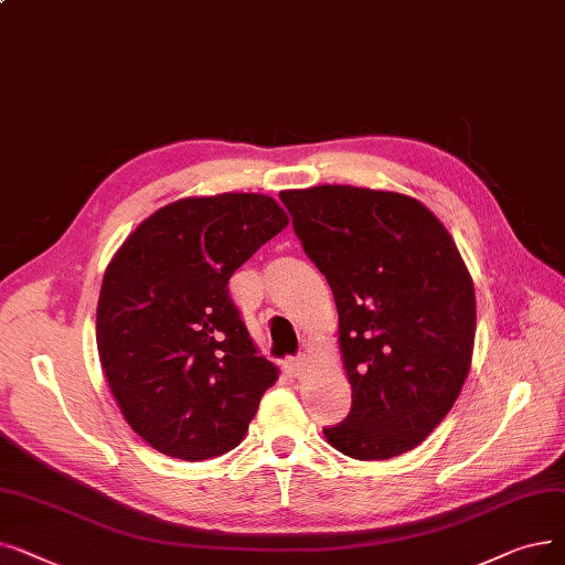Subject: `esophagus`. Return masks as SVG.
I'll return each mask as SVG.
<instances>
[{
  "mask_svg": "<svg viewBox=\"0 0 565 565\" xmlns=\"http://www.w3.org/2000/svg\"><path fill=\"white\" fill-rule=\"evenodd\" d=\"M286 372H288L290 376L300 379V376L307 372V358H305V355H298V358L286 360Z\"/></svg>",
  "mask_w": 565,
  "mask_h": 565,
  "instance_id": "1",
  "label": "esophagus"
}]
</instances>
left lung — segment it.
<instances>
[{
	"label": "left lung",
	"instance_id": "left-lung-1",
	"mask_svg": "<svg viewBox=\"0 0 565 565\" xmlns=\"http://www.w3.org/2000/svg\"><path fill=\"white\" fill-rule=\"evenodd\" d=\"M339 311L353 390L347 420L323 429L353 459L413 450L469 376L476 290L446 226L411 195L349 184L279 193Z\"/></svg>",
	"mask_w": 565,
	"mask_h": 565
}]
</instances>
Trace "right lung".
Listing matches in <instances>:
<instances>
[{
  "label": "right lung",
  "instance_id": "add662e5",
  "mask_svg": "<svg viewBox=\"0 0 565 565\" xmlns=\"http://www.w3.org/2000/svg\"><path fill=\"white\" fill-rule=\"evenodd\" d=\"M286 226L263 193L182 199L108 263L96 349L121 415L154 450L201 461L242 444L279 370L258 355L228 279Z\"/></svg>",
  "mask_w": 565,
  "mask_h": 565
}]
</instances>
